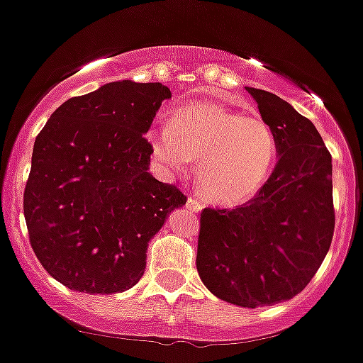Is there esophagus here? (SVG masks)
<instances>
[{
    "mask_svg": "<svg viewBox=\"0 0 363 363\" xmlns=\"http://www.w3.org/2000/svg\"><path fill=\"white\" fill-rule=\"evenodd\" d=\"M186 208H189L190 211H194V213H199V211L203 210V204H201V201L196 199V197H189V199H186Z\"/></svg>",
    "mask_w": 363,
    "mask_h": 363,
    "instance_id": "1",
    "label": "esophagus"
}]
</instances>
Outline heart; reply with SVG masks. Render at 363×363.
Masks as SVG:
<instances>
[{"instance_id":"b5f03b06","label":"heart","mask_w":363,"mask_h":363,"mask_svg":"<svg viewBox=\"0 0 363 363\" xmlns=\"http://www.w3.org/2000/svg\"><path fill=\"white\" fill-rule=\"evenodd\" d=\"M148 141L169 173H186L197 159V189L222 206L252 199L268 182L277 159L274 128L263 118L218 104L183 107L171 125L153 127Z\"/></svg>"}]
</instances>
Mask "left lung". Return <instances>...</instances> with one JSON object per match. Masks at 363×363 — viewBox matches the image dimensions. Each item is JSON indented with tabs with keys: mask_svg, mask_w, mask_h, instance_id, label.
Listing matches in <instances>:
<instances>
[{
	"mask_svg": "<svg viewBox=\"0 0 363 363\" xmlns=\"http://www.w3.org/2000/svg\"><path fill=\"white\" fill-rule=\"evenodd\" d=\"M247 91L274 128L277 164L249 203L204 208L196 264L217 298L256 308L291 300L311 282L332 243L335 213L332 155L314 123L274 93Z\"/></svg>",
	"mask_w": 363,
	"mask_h": 363,
	"instance_id": "obj_1",
	"label": "left lung"
}]
</instances>
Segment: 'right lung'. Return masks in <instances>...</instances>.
I'll use <instances>...</instances> for the list:
<instances>
[{
	"label": "right lung",
	"mask_w": 363,
	"mask_h": 363,
	"mask_svg": "<svg viewBox=\"0 0 363 363\" xmlns=\"http://www.w3.org/2000/svg\"><path fill=\"white\" fill-rule=\"evenodd\" d=\"M167 99L160 82H107L61 104L35 139L24 218L38 261L68 289L138 284L150 240L186 203L148 171L145 134Z\"/></svg>",
	"instance_id": "1"
}]
</instances>
